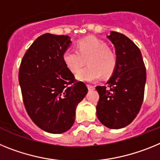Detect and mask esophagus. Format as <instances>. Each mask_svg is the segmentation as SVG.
I'll list each match as a JSON object with an SVG mask.
<instances>
[{
	"label": "esophagus",
	"mask_w": 160,
	"mask_h": 160,
	"mask_svg": "<svg viewBox=\"0 0 160 160\" xmlns=\"http://www.w3.org/2000/svg\"><path fill=\"white\" fill-rule=\"evenodd\" d=\"M87 87H88V90H93L95 88L93 85H91V84H87Z\"/></svg>",
	"instance_id": "esophagus-1"
}]
</instances>
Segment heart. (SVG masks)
I'll return each instance as SVG.
<instances>
[{"label":"heart","instance_id":"heart-1","mask_svg":"<svg viewBox=\"0 0 160 160\" xmlns=\"http://www.w3.org/2000/svg\"><path fill=\"white\" fill-rule=\"evenodd\" d=\"M77 51L68 48L63 52V60L73 73L78 72L87 59L89 65L76 75L80 81L93 82L102 75L110 76L117 64V55L113 49L102 40L89 36L76 42Z\"/></svg>","mask_w":160,"mask_h":160}]
</instances>
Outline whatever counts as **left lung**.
<instances>
[{"label": "left lung", "mask_w": 160, "mask_h": 160, "mask_svg": "<svg viewBox=\"0 0 160 160\" xmlns=\"http://www.w3.org/2000/svg\"><path fill=\"white\" fill-rule=\"evenodd\" d=\"M107 38L113 44L117 64L106 86H97L100 99L97 116L109 129H121L130 124L143 101L146 68L141 51L124 34L111 31Z\"/></svg>", "instance_id": "obj_1"}]
</instances>
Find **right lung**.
I'll list each match as a JSON object with an SVG mask.
<instances>
[{
	"instance_id": "right-lung-1",
	"label": "right lung",
	"mask_w": 160,
	"mask_h": 160,
	"mask_svg": "<svg viewBox=\"0 0 160 160\" xmlns=\"http://www.w3.org/2000/svg\"><path fill=\"white\" fill-rule=\"evenodd\" d=\"M71 44L69 36L42 34L27 50L19 69L26 111L39 128L51 134L71 129L76 107L88 92L63 63V54Z\"/></svg>"
}]
</instances>
